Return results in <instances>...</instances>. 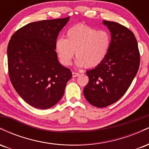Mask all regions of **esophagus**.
Listing matches in <instances>:
<instances>
[{
	"instance_id": "1",
	"label": "esophagus",
	"mask_w": 149,
	"mask_h": 149,
	"mask_svg": "<svg viewBox=\"0 0 149 149\" xmlns=\"http://www.w3.org/2000/svg\"><path fill=\"white\" fill-rule=\"evenodd\" d=\"M79 75H80V73H79L74 72V71H73V72H72V76H73V78H75V77L78 76H79Z\"/></svg>"
}]
</instances>
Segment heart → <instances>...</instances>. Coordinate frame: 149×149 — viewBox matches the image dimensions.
<instances>
[{"instance_id": "1", "label": "heart", "mask_w": 149, "mask_h": 149, "mask_svg": "<svg viewBox=\"0 0 149 149\" xmlns=\"http://www.w3.org/2000/svg\"><path fill=\"white\" fill-rule=\"evenodd\" d=\"M110 45L111 36L107 31L80 24L68 29L66 39H57L55 49L61 63L65 66L71 64L76 52L78 66L93 68L105 59Z\"/></svg>"}]
</instances>
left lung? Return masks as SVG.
<instances>
[{
	"instance_id": "obj_1",
	"label": "left lung",
	"mask_w": 149,
	"mask_h": 149,
	"mask_svg": "<svg viewBox=\"0 0 149 149\" xmlns=\"http://www.w3.org/2000/svg\"><path fill=\"white\" fill-rule=\"evenodd\" d=\"M111 32V45L103 61L86 71L89 77L83 94L94 107L104 108L119 100L130 86L140 64L134 33L117 22L104 20Z\"/></svg>"
}]
</instances>
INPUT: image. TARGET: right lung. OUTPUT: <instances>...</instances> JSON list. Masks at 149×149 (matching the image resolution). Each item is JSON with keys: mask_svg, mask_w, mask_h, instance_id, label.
<instances>
[{"mask_svg": "<svg viewBox=\"0 0 149 149\" xmlns=\"http://www.w3.org/2000/svg\"><path fill=\"white\" fill-rule=\"evenodd\" d=\"M69 18L29 23L10 38L7 51L10 80L32 107L47 109L55 105L72 77L71 70L59 62L55 51L59 31Z\"/></svg>", "mask_w": 149, "mask_h": 149, "instance_id": "obj_1", "label": "right lung"}]
</instances>
